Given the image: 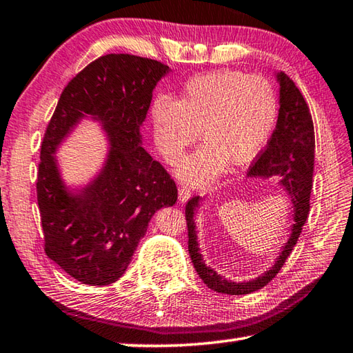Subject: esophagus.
<instances>
[{
    "mask_svg": "<svg viewBox=\"0 0 353 353\" xmlns=\"http://www.w3.org/2000/svg\"><path fill=\"white\" fill-rule=\"evenodd\" d=\"M190 190L188 189V188H184V185H179V189H178V198H179V203H185V201H189V198H190Z\"/></svg>",
    "mask_w": 353,
    "mask_h": 353,
    "instance_id": "esophagus-1",
    "label": "esophagus"
}]
</instances>
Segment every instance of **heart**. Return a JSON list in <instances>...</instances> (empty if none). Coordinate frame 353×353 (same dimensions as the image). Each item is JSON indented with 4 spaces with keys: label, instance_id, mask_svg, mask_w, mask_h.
<instances>
[{
    "label": "heart",
    "instance_id": "heart-1",
    "mask_svg": "<svg viewBox=\"0 0 353 353\" xmlns=\"http://www.w3.org/2000/svg\"><path fill=\"white\" fill-rule=\"evenodd\" d=\"M276 117L278 99L268 79L230 69L189 79L178 101L159 95L152 104L154 139L165 161H175L201 130L205 143L175 168L176 176L194 188L214 181L229 161H252Z\"/></svg>",
    "mask_w": 353,
    "mask_h": 353
}]
</instances>
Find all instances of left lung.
Masks as SVG:
<instances>
[{
    "label": "left lung",
    "instance_id": "1",
    "mask_svg": "<svg viewBox=\"0 0 353 353\" xmlns=\"http://www.w3.org/2000/svg\"><path fill=\"white\" fill-rule=\"evenodd\" d=\"M275 79L280 85V109H278L276 128L272 134L265 149L255 159L248 172L252 179H270L276 183L284 196L289 199L292 224L289 228V238L284 243L280 255L274 265L259 275L255 280L235 281L205 264L198 241L196 216L203 208L205 196H195L185 204V221L189 229V254L194 263L196 274L204 284L212 290L228 295H248L263 289L265 284L275 278L281 270L285 259L292 254L298 236L309 215V199L312 190V176H314L315 161V132L314 123L307 104L301 92L294 81L284 73H275Z\"/></svg>",
    "mask_w": 353,
    "mask_h": 353
}]
</instances>
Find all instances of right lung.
Returning <instances> with one entry per match:
<instances>
[{"mask_svg":"<svg viewBox=\"0 0 353 353\" xmlns=\"http://www.w3.org/2000/svg\"><path fill=\"white\" fill-rule=\"evenodd\" d=\"M172 70L155 59L110 53L95 59L63 90L46 130L38 205L46 254L77 281L108 285L121 278L159 209L178 190L143 148L152 92ZM84 121L99 125L108 150L88 183L65 181L56 150Z\"/></svg>","mask_w":353,"mask_h":353,"instance_id":"1","label":"right lung"}]
</instances>
